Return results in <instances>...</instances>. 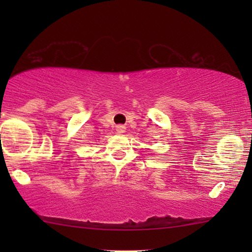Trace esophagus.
<instances>
[{"label":"esophagus","instance_id":"esophagus-1","mask_svg":"<svg viewBox=\"0 0 252 252\" xmlns=\"http://www.w3.org/2000/svg\"><path fill=\"white\" fill-rule=\"evenodd\" d=\"M116 130H117V132H118V133H124V132H125V130H126V127L124 126V125H117V126H116Z\"/></svg>","mask_w":252,"mask_h":252}]
</instances>
